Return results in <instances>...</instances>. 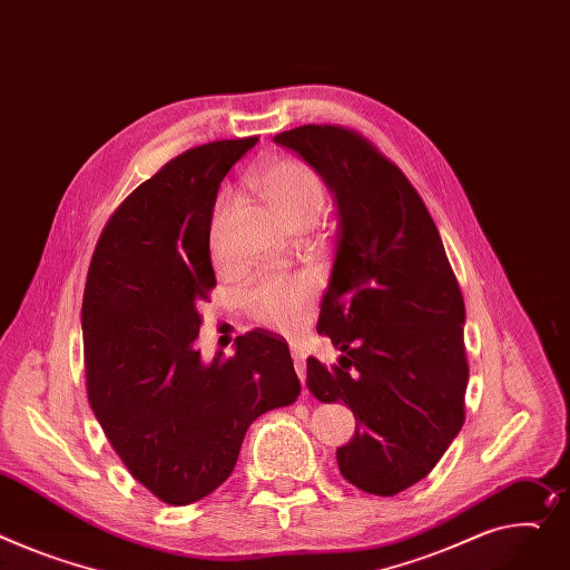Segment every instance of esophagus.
<instances>
[{
  "mask_svg": "<svg viewBox=\"0 0 570 570\" xmlns=\"http://www.w3.org/2000/svg\"><path fill=\"white\" fill-rule=\"evenodd\" d=\"M291 355H293V366H295V371H297L299 383L305 385V375H307V353L302 351V346L291 344Z\"/></svg>",
  "mask_w": 570,
  "mask_h": 570,
  "instance_id": "34e87169",
  "label": "esophagus"
}]
</instances>
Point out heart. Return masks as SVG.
Returning a JSON list of instances; mask_svg holds the SVG:
<instances>
[{"label":"heart","mask_w":570,"mask_h":570,"mask_svg":"<svg viewBox=\"0 0 570 570\" xmlns=\"http://www.w3.org/2000/svg\"><path fill=\"white\" fill-rule=\"evenodd\" d=\"M254 185L286 229L299 224H314L325 206L321 178L299 160L284 158L265 165L254 176ZM219 213L222 208H217L210 226V252L215 261H222ZM309 295L312 286L305 277L271 275L249 286L245 293V309L256 323L291 334L297 332L305 321Z\"/></svg>","instance_id":"1"}]
</instances>
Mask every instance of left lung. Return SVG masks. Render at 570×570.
<instances>
[{
	"label": "left lung",
	"mask_w": 570,
	"mask_h": 570,
	"mask_svg": "<svg viewBox=\"0 0 570 570\" xmlns=\"http://www.w3.org/2000/svg\"><path fill=\"white\" fill-rule=\"evenodd\" d=\"M327 185L336 252L318 332L338 364L307 360V387L344 401L355 435L336 449L344 479L371 495L422 481L465 422V305L422 197L357 132L299 126L275 135Z\"/></svg>",
	"instance_id": "obj_1"
}]
</instances>
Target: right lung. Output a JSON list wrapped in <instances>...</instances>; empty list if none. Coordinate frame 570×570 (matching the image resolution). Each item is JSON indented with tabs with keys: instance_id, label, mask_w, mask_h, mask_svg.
<instances>
[{
	"instance_id": "obj_1",
	"label": "right lung",
	"mask_w": 570,
	"mask_h": 570,
	"mask_svg": "<svg viewBox=\"0 0 570 570\" xmlns=\"http://www.w3.org/2000/svg\"><path fill=\"white\" fill-rule=\"evenodd\" d=\"M258 137L185 150L107 222L82 302L89 403L130 474L171 507L236 468L247 429L299 394L286 341L254 330L210 362L197 305L215 286L210 224L222 178Z\"/></svg>"
}]
</instances>
